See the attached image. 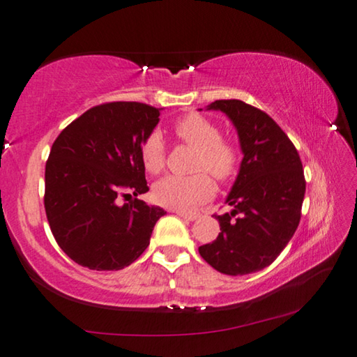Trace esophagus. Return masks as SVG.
Listing matches in <instances>:
<instances>
[{"instance_id": "obj_1", "label": "esophagus", "mask_w": 357, "mask_h": 357, "mask_svg": "<svg viewBox=\"0 0 357 357\" xmlns=\"http://www.w3.org/2000/svg\"><path fill=\"white\" fill-rule=\"evenodd\" d=\"M177 215H178V217L185 218V220H188V221H195L197 218V213H195V212H183V210H177Z\"/></svg>"}]
</instances>
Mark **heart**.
Instances as JSON below:
<instances>
[{
	"label": "heart",
	"instance_id": "b5f03b06",
	"mask_svg": "<svg viewBox=\"0 0 357 357\" xmlns=\"http://www.w3.org/2000/svg\"><path fill=\"white\" fill-rule=\"evenodd\" d=\"M180 140L196 150L191 177L169 175L153 188L158 204L169 208H191L213 195V182L206 172L220 182L229 180L237 172L238 149L221 137L220 128L199 114H188L174 123ZM140 160L149 174H160L166 162V147L160 132H150L140 144Z\"/></svg>",
	"mask_w": 357,
	"mask_h": 357
}]
</instances>
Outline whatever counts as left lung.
Returning <instances> with one entry per match:
<instances>
[{"mask_svg":"<svg viewBox=\"0 0 357 357\" xmlns=\"http://www.w3.org/2000/svg\"><path fill=\"white\" fill-rule=\"evenodd\" d=\"M207 110L229 116L243 160L226 197L232 210L215 215L221 232L199 247V255L221 273L247 275L271 266L299 226L305 196L302 161L282 128L261 109L218 99Z\"/></svg>","mask_w":357,"mask_h":357,"instance_id":"8db88e82","label":"left lung"}]
</instances>
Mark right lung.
Masks as SVG:
<instances>
[{"label": "right lung", "mask_w": 357, "mask_h": 357, "mask_svg": "<svg viewBox=\"0 0 357 357\" xmlns=\"http://www.w3.org/2000/svg\"><path fill=\"white\" fill-rule=\"evenodd\" d=\"M160 110L142 102H106L60 132L45 162L44 207L56 243L91 271H120L150 243L165 210L137 199L149 191L140 144ZM135 199L121 206V197Z\"/></svg>", "instance_id": "right-lung-1"}]
</instances>
